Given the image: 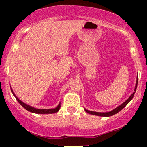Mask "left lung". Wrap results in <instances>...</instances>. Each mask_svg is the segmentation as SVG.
I'll return each mask as SVG.
<instances>
[{
	"instance_id": "8db88e82",
	"label": "left lung",
	"mask_w": 147,
	"mask_h": 147,
	"mask_svg": "<svg viewBox=\"0 0 147 147\" xmlns=\"http://www.w3.org/2000/svg\"><path fill=\"white\" fill-rule=\"evenodd\" d=\"M138 77H137V80H136V87H135V90L134 91L135 92H133V94L131 95L130 97H129V99H126V100L124 102L123 104H121V105H119V106H117V108H115V109H113V110H112L111 111H109V112H106V113H100V112H95V111H88V110H86V109H85V111L88 113L89 114H91V115H97V116H103V117H109V116H112L113 115L117 113L118 112H119L121 110H122L123 109H124L125 106L127 105L130 102V101L131 100V99H133V96L135 95V92H136V88H137V86H138Z\"/></svg>"
}]
</instances>
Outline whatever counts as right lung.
<instances>
[{
	"label": "right lung",
	"instance_id": "right-lung-1",
	"mask_svg": "<svg viewBox=\"0 0 147 147\" xmlns=\"http://www.w3.org/2000/svg\"><path fill=\"white\" fill-rule=\"evenodd\" d=\"M11 92H12L13 95H14V96L15 97V98H16V100L18 101V102L19 103V104H21V105L23 106L24 109H26L27 111H30V112L34 113H38V114H50V113L51 114V113H55L58 112L59 110L60 109V107H61L60 104H59V105L57 106L56 108H55V109H36V108L32 107V106L28 105V104H25V103L22 102L20 100V99H18L16 95H15L14 92H13L11 88Z\"/></svg>",
	"mask_w": 147,
	"mask_h": 147
}]
</instances>
